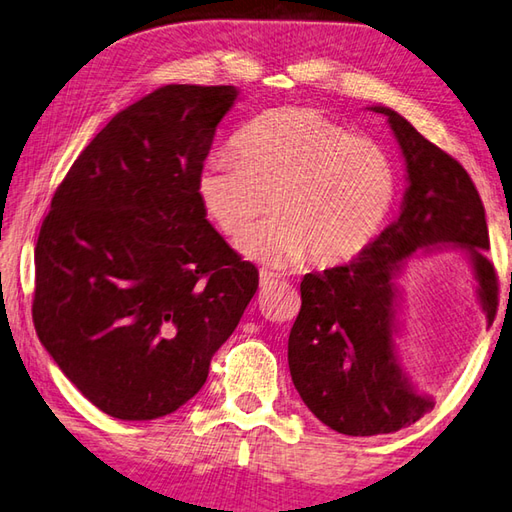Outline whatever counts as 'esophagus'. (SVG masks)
Wrapping results in <instances>:
<instances>
[{
  "label": "esophagus",
  "instance_id": "1",
  "mask_svg": "<svg viewBox=\"0 0 512 512\" xmlns=\"http://www.w3.org/2000/svg\"><path fill=\"white\" fill-rule=\"evenodd\" d=\"M276 283H278V276H276V274H272V272H260V287L267 289V287H272V285H276Z\"/></svg>",
  "mask_w": 512,
  "mask_h": 512
}]
</instances>
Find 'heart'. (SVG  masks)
I'll list each match as a JSON object with an SVG mask.
<instances>
[{
	"instance_id": "obj_1",
	"label": "heart",
	"mask_w": 512,
	"mask_h": 512,
	"mask_svg": "<svg viewBox=\"0 0 512 512\" xmlns=\"http://www.w3.org/2000/svg\"><path fill=\"white\" fill-rule=\"evenodd\" d=\"M234 149L236 160L202 165L196 196L231 243L246 238L272 204L277 218L240 245L245 258L267 267L294 265L307 254L321 267L359 256L397 198L390 153L307 106L260 113Z\"/></svg>"
}]
</instances>
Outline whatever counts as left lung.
Masks as SVG:
<instances>
[{
  "label": "left lung",
  "instance_id": "1",
  "mask_svg": "<svg viewBox=\"0 0 512 512\" xmlns=\"http://www.w3.org/2000/svg\"><path fill=\"white\" fill-rule=\"evenodd\" d=\"M388 118L406 160L401 214L352 263L305 274L287 343L294 388L325 426L350 437L388 435L435 408L401 368L397 276L417 254L461 249L477 281L488 325L497 314V274L486 211L459 162L426 140L388 106H368Z\"/></svg>",
  "mask_w": 512,
  "mask_h": 512
}]
</instances>
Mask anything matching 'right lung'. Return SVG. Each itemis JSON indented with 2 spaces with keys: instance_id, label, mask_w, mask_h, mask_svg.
<instances>
[{
  "instance_id": "1",
  "label": "right lung",
  "mask_w": 512,
  "mask_h": 512,
  "mask_svg": "<svg viewBox=\"0 0 512 512\" xmlns=\"http://www.w3.org/2000/svg\"><path fill=\"white\" fill-rule=\"evenodd\" d=\"M236 86L167 84L113 115L66 173L35 247L33 323L95 408L176 412L205 385L258 269L196 196Z\"/></svg>"
}]
</instances>
